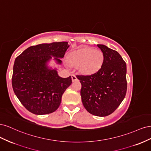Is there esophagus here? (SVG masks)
Listing matches in <instances>:
<instances>
[{
  "mask_svg": "<svg viewBox=\"0 0 151 151\" xmlns=\"http://www.w3.org/2000/svg\"><path fill=\"white\" fill-rule=\"evenodd\" d=\"M71 77H72V81H73V82H74V81H77V77L76 76V75H74V74H72Z\"/></svg>",
  "mask_w": 151,
  "mask_h": 151,
  "instance_id": "esophagus-1",
  "label": "esophagus"
}]
</instances>
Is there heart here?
I'll use <instances>...</instances> for the list:
<instances>
[{
    "instance_id": "1",
    "label": "heart",
    "mask_w": 151,
    "mask_h": 151,
    "mask_svg": "<svg viewBox=\"0 0 151 151\" xmlns=\"http://www.w3.org/2000/svg\"><path fill=\"white\" fill-rule=\"evenodd\" d=\"M104 56L101 50L93 48H81L70 52L68 55V62L71 66L77 67L84 75H90L101 68Z\"/></svg>"
}]
</instances>
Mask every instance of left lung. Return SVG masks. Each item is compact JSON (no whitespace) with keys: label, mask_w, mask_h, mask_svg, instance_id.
Segmentation results:
<instances>
[{"label":"left lung","mask_w":151,"mask_h":151,"mask_svg":"<svg viewBox=\"0 0 151 151\" xmlns=\"http://www.w3.org/2000/svg\"><path fill=\"white\" fill-rule=\"evenodd\" d=\"M104 56L101 68L93 74L77 76L82 84L81 96L84 108L98 116L110 115L125 98L127 65L120 55L104 45H97Z\"/></svg>","instance_id":"1"}]
</instances>
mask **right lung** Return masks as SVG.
Listing matches in <instances>:
<instances>
[{
	"label": "right lung",
	"instance_id": "add662e5",
	"mask_svg": "<svg viewBox=\"0 0 151 151\" xmlns=\"http://www.w3.org/2000/svg\"><path fill=\"white\" fill-rule=\"evenodd\" d=\"M69 47L68 42H54L31 46L19 55L13 67L12 85L21 104L35 115H46L56 111L62 96L72 83L71 76L62 78L57 68L48 66L53 57L62 64Z\"/></svg>",
	"mask_w": 151,
	"mask_h": 151
}]
</instances>
